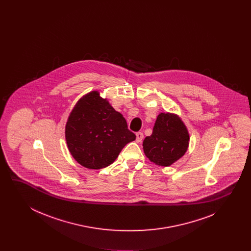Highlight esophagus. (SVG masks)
Masks as SVG:
<instances>
[{"label": "esophagus", "instance_id": "1", "mask_svg": "<svg viewBox=\"0 0 251 251\" xmlns=\"http://www.w3.org/2000/svg\"><path fill=\"white\" fill-rule=\"evenodd\" d=\"M135 135H136V141H137V142H141V141L143 140V132H141V131H137V132L135 133Z\"/></svg>", "mask_w": 251, "mask_h": 251}]
</instances>
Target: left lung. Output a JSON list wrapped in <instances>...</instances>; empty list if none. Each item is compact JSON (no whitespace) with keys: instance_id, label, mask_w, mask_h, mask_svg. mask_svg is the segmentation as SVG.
<instances>
[{"instance_id":"1","label":"left lung","mask_w":251,"mask_h":251,"mask_svg":"<svg viewBox=\"0 0 251 251\" xmlns=\"http://www.w3.org/2000/svg\"><path fill=\"white\" fill-rule=\"evenodd\" d=\"M188 144V131L179 118L161 113L157 117L152 134L144 139V152L151 162L168 167L183 156Z\"/></svg>"}]
</instances>
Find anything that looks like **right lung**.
Instances as JSON below:
<instances>
[{
    "instance_id": "obj_1",
    "label": "right lung",
    "mask_w": 251,
    "mask_h": 251,
    "mask_svg": "<svg viewBox=\"0 0 251 251\" xmlns=\"http://www.w3.org/2000/svg\"><path fill=\"white\" fill-rule=\"evenodd\" d=\"M126 120L97 91L84 96L73 108L66 125V139L74 159L100 169L111 165L126 144L135 139Z\"/></svg>"
}]
</instances>
